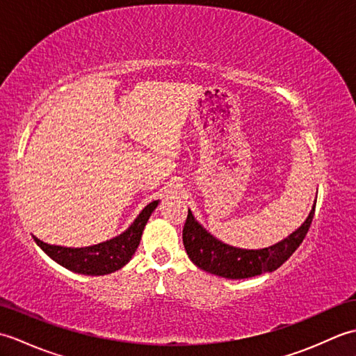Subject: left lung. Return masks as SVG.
<instances>
[{
  "label": "left lung",
  "mask_w": 356,
  "mask_h": 356,
  "mask_svg": "<svg viewBox=\"0 0 356 356\" xmlns=\"http://www.w3.org/2000/svg\"><path fill=\"white\" fill-rule=\"evenodd\" d=\"M315 205L316 202L297 231L278 243L263 249H241L223 243L203 228L188 209L182 234L185 251L195 266L223 278L240 280L272 272L282 266L305 240L311 228Z\"/></svg>",
  "instance_id": "1"
}]
</instances>
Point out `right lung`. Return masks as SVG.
<instances>
[{
  "label": "right lung",
  "instance_id": "right-lung-1",
  "mask_svg": "<svg viewBox=\"0 0 356 356\" xmlns=\"http://www.w3.org/2000/svg\"><path fill=\"white\" fill-rule=\"evenodd\" d=\"M159 205V200L148 203L142 209V213L136 217V220L130 225V228L124 231L120 236L102 241L93 246L86 248H65L44 243L40 238L33 236L36 245L47 254L50 259L55 260L61 266L73 272L84 275H105L111 274L131 260L133 254L138 249L142 232L148 222L149 216Z\"/></svg>",
  "mask_w": 356,
  "mask_h": 356
}]
</instances>
